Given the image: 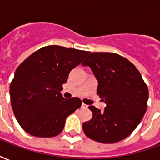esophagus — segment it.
<instances>
[{"instance_id": "34e87169", "label": "esophagus", "mask_w": 160, "mask_h": 160, "mask_svg": "<svg viewBox=\"0 0 160 160\" xmlns=\"http://www.w3.org/2000/svg\"><path fill=\"white\" fill-rule=\"evenodd\" d=\"M81 108H82V109H87V108H88V105H87L86 104H82Z\"/></svg>"}]
</instances>
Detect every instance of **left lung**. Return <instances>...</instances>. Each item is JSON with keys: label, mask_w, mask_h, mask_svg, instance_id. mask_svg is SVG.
<instances>
[{"label": "left lung", "mask_w": 160, "mask_h": 160, "mask_svg": "<svg viewBox=\"0 0 160 160\" xmlns=\"http://www.w3.org/2000/svg\"><path fill=\"white\" fill-rule=\"evenodd\" d=\"M89 66L98 82L97 94L106 106L101 111L90 105L92 118L83 123L87 137L115 143L135 129L148 108V88L139 70L118 54L91 53L82 63Z\"/></svg>", "instance_id": "8db88e82"}]
</instances>
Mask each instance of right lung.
<instances>
[{
	"mask_svg": "<svg viewBox=\"0 0 160 160\" xmlns=\"http://www.w3.org/2000/svg\"><path fill=\"white\" fill-rule=\"evenodd\" d=\"M89 53L45 46L17 68L10 84V98L16 119L26 133L49 138L62 131L66 118L82 104L79 98H64L62 85Z\"/></svg>",
	"mask_w": 160,
	"mask_h": 160,
	"instance_id": "obj_1",
	"label": "right lung"
}]
</instances>
